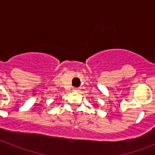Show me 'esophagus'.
Instances as JSON below:
<instances>
[{"label": "esophagus", "mask_w": 155, "mask_h": 155, "mask_svg": "<svg viewBox=\"0 0 155 155\" xmlns=\"http://www.w3.org/2000/svg\"><path fill=\"white\" fill-rule=\"evenodd\" d=\"M73 90H74V91H78L79 88H78V87H74Z\"/></svg>", "instance_id": "1"}]
</instances>
